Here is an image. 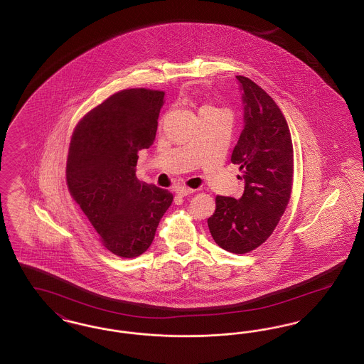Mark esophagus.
<instances>
[{"mask_svg":"<svg viewBox=\"0 0 364 364\" xmlns=\"http://www.w3.org/2000/svg\"><path fill=\"white\" fill-rule=\"evenodd\" d=\"M193 192H195V190L188 188V187H184V186L176 188V193L180 195V196H187V195H191V193H193Z\"/></svg>","mask_w":364,"mask_h":364,"instance_id":"34e87169","label":"esophagus"}]
</instances>
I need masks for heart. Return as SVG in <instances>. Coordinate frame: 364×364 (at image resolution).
<instances>
[{
	"mask_svg": "<svg viewBox=\"0 0 364 364\" xmlns=\"http://www.w3.org/2000/svg\"><path fill=\"white\" fill-rule=\"evenodd\" d=\"M214 107H211V106H203L202 109H200V112H203V110H213Z\"/></svg>",
	"mask_w": 364,
	"mask_h": 364,
	"instance_id": "1",
	"label": "heart"
}]
</instances>
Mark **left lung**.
I'll list each match as a JSON object with an SVG mask.
<instances>
[{
  "mask_svg": "<svg viewBox=\"0 0 364 364\" xmlns=\"http://www.w3.org/2000/svg\"><path fill=\"white\" fill-rule=\"evenodd\" d=\"M242 90L244 128L232 153L240 166L242 198H215L208 220L221 248L245 254L266 242L288 206L294 180V146L288 122L274 100L258 85L236 76Z\"/></svg>",
  "mask_w": 364,
  "mask_h": 364,
  "instance_id": "left-lung-1",
  "label": "left lung"
}]
</instances>
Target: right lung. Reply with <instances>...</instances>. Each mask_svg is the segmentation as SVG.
<instances>
[{"label":"right lung","mask_w":364,"mask_h":364,"mask_svg":"<svg viewBox=\"0 0 364 364\" xmlns=\"http://www.w3.org/2000/svg\"><path fill=\"white\" fill-rule=\"evenodd\" d=\"M164 91L113 94L77 122L67 159V184L105 247L135 258L151 245L173 195L136 178L138 153L156 140Z\"/></svg>","instance_id":"obj_1"}]
</instances>
